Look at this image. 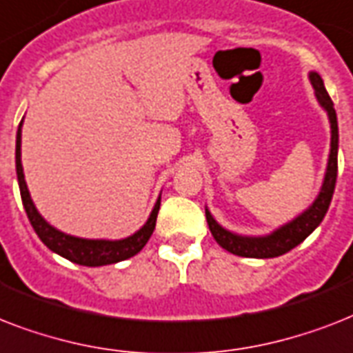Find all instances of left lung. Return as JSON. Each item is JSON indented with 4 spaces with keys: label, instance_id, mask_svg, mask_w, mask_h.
<instances>
[{
    "label": "left lung",
    "instance_id": "obj_1",
    "mask_svg": "<svg viewBox=\"0 0 353 353\" xmlns=\"http://www.w3.org/2000/svg\"><path fill=\"white\" fill-rule=\"evenodd\" d=\"M310 82H312L315 97H317L319 104L324 112L328 113L330 128H332V141H330V155H328V166H326V174H324L323 187L319 190L317 198L310 207H307L302 214L288 221L285 225L274 229L271 234L265 236H241L236 232L227 231L225 227H221L214 220V216L210 214L209 209H205L207 216V223L209 229L214 236V240L220 243L225 251L232 252L236 256L245 258H274L280 254H285L291 251L293 247L306 240L307 236L312 234L324 216L328 212L330 201L334 198L335 181H337V150H339V126H337V113H335L334 102L330 99L328 91L324 88V82L321 74L315 71H310Z\"/></svg>",
    "mask_w": 353,
    "mask_h": 353
}]
</instances>
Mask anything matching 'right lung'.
Returning a JSON list of instances; mask_svg holds the SVG:
<instances>
[{
  "label": "right lung",
  "mask_w": 353,
  "mask_h": 353,
  "mask_svg": "<svg viewBox=\"0 0 353 353\" xmlns=\"http://www.w3.org/2000/svg\"><path fill=\"white\" fill-rule=\"evenodd\" d=\"M21 124H23V121L19 122L18 133H16V174H18L19 194H21L25 212H27V218H29L30 225L38 234V238L52 252L68 258L69 262L88 265V268L110 265V263H117L135 256L146 245V241L150 240V236L154 232L157 212H159L161 196L155 201L146 223L137 232H133L132 236L122 238V240H90V238H79V236H71L58 231L57 227L47 223L46 218L38 212V209L32 203V198H30L27 183H25L23 166H21Z\"/></svg>",
  "instance_id": "obj_1"
}]
</instances>
